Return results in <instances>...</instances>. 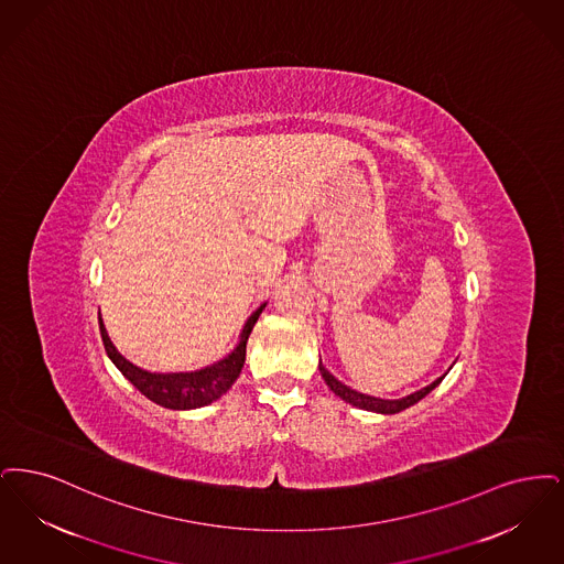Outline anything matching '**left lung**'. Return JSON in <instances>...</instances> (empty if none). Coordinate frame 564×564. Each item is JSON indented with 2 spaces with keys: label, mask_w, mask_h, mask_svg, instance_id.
Returning a JSON list of instances; mask_svg holds the SVG:
<instances>
[{
  "label": "left lung",
  "mask_w": 564,
  "mask_h": 564,
  "mask_svg": "<svg viewBox=\"0 0 564 564\" xmlns=\"http://www.w3.org/2000/svg\"><path fill=\"white\" fill-rule=\"evenodd\" d=\"M318 368L319 372H322V379L326 381V386L333 390L335 395H339L341 400L349 402L351 406H358V409L370 411V413H381V415H393V413H400V411L413 406L421 398H425L427 393L432 392L434 388H438V383H441L442 379H444V375H446V372H444L442 377H438L436 381H432L430 386H425V388H421V390H416V392L409 393V395H404V398L386 400V398H375V395L356 392V390L347 388L335 375H330L326 368L322 367V360H319Z\"/></svg>",
  "instance_id": "8db88e82"
}]
</instances>
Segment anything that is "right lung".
Masks as SVG:
<instances>
[{
    "label": "right lung",
    "mask_w": 564,
    "mask_h": 564,
    "mask_svg": "<svg viewBox=\"0 0 564 564\" xmlns=\"http://www.w3.org/2000/svg\"><path fill=\"white\" fill-rule=\"evenodd\" d=\"M265 305L268 303H261L250 314V318L246 319L238 345L225 358H220L208 367L199 368V370H185V372H151V370L132 365L116 349V345L111 344L100 316H98V326H100V337H102V345H105L109 360L118 367V370L139 392L148 395L151 402H155L164 409L192 411V409H199V406H206V404L219 400L220 395L227 392L234 386V381L240 377L246 360V341L252 333V326L261 316V312L265 310Z\"/></svg>",
    "instance_id": "obj_1"
}]
</instances>
